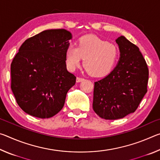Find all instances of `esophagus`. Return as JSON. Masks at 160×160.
Returning a JSON list of instances; mask_svg holds the SVG:
<instances>
[{
	"label": "esophagus",
	"mask_w": 160,
	"mask_h": 160,
	"mask_svg": "<svg viewBox=\"0 0 160 160\" xmlns=\"http://www.w3.org/2000/svg\"><path fill=\"white\" fill-rule=\"evenodd\" d=\"M85 80V79H84L83 78H80V77H77V79H76V81L77 82H82V81Z\"/></svg>",
	"instance_id": "esophagus-1"
}]
</instances>
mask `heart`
Listing matches in <instances>:
<instances>
[{
    "mask_svg": "<svg viewBox=\"0 0 160 160\" xmlns=\"http://www.w3.org/2000/svg\"><path fill=\"white\" fill-rule=\"evenodd\" d=\"M119 56L115 44L109 43L94 35L80 37L77 47L69 46L66 51L67 68L73 71L80 66L83 58V66L93 77H103L110 73Z\"/></svg>",
    "mask_w": 160,
    "mask_h": 160,
    "instance_id": "1",
    "label": "heart"
}]
</instances>
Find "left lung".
I'll return each mask as SVG.
<instances>
[{
	"label": "left lung",
	"mask_w": 160,
	"mask_h": 160,
	"mask_svg": "<svg viewBox=\"0 0 160 160\" xmlns=\"http://www.w3.org/2000/svg\"><path fill=\"white\" fill-rule=\"evenodd\" d=\"M118 63L111 73L94 82L93 109L107 120L122 118L138 109L148 92L149 70L139 48L123 36L116 40Z\"/></svg>",
	"instance_id": "left-lung-1"
}]
</instances>
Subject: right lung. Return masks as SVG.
Returning a JSON list of instances; mask_svg holds the SVG:
<instances>
[{
  "label": "right lung",
  "mask_w": 160,
  "mask_h": 160,
  "mask_svg": "<svg viewBox=\"0 0 160 160\" xmlns=\"http://www.w3.org/2000/svg\"><path fill=\"white\" fill-rule=\"evenodd\" d=\"M71 38L64 29H48L25 40L19 48L10 68L11 89L25 113L47 118L63 107L68 91L76 82L66 64Z\"/></svg>",
  "instance_id": "1"
}]
</instances>
